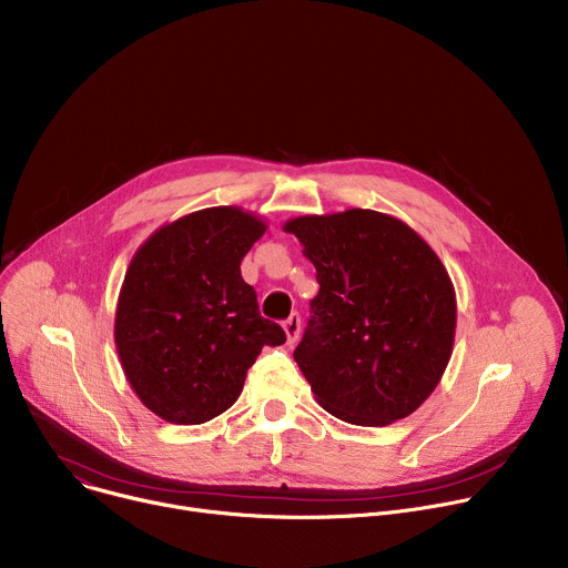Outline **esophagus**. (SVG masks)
Returning a JSON list of instances; mask_svg holds the SVG:
<instances>
[{
    "label": "esophagus",
    "mask_w": 568,
    "mask_h": 568,
    "mask_svg": "<svg viewBox=\"0 0 568 568\" xmlns=\"http://www.w3.org/2000/svg\"><path fill=\"white\" fill-rule=\"evenodd\" d=\"M283 328H285V335H287V344H294V342L298 339V333H301V316L294 312V314L283 323Z\"/></svg>",
    "instance_id": "1"
}]
</instances>
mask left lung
I'll return each instance as SVG.
<instances>
[{"label":"left lung","instance_id":"8db88e82","mask_svg":"<svg viewBox=\"0 0 568 568\" xmlns=\"http://www.w3.org/2000/svg\"><path fill=\"white\" fill-rule=\"evenodd\" d=\"M316 270L318 294L294 351L335 418L384 427L438 386L454 346L456 294L427 242L402 220L348 209L283 224Z\"/></svg>","mask_w":568,"mask_h":568}]
</instances>
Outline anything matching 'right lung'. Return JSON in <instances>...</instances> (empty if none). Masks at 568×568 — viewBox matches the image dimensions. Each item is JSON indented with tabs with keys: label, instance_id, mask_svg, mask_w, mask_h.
<instances>
[{
	"label": "right lung",
	"instance_id": "1",
	"mask_svg": "<svg viewBox=\"0 0 568 568\" xmlns=\"http://www.w3.org/2000/svg\"><path fill=\"white\" fill-rule=\"evenodd\" d=\"M267 224L240 206H211L159 226L130 261L114 344L125 379L166 423L224 414L263 346L285 344L258 312L240 263Z\"/></svg>",
	"mask_w": 568,
	"mask_h": 568
}]
</instances>
